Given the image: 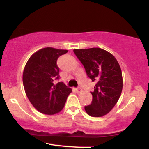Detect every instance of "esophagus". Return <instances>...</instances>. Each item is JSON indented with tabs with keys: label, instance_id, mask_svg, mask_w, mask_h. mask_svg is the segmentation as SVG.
Masks as SVG:
<instances>
[{
	"label": "esophagus",
	"instance_id": "esophagus-1",
	"mask_svg": "<svg viewBox=\"0 0 149 149\" xmlns=\"http://www.w3.org/2000/svg\"><path fill=\"white\" fill-rule=\"evenodd\" d=\"M76 92H78V93H80V92H82L81 88H80V87H78V88H76Z\"/></svg>",
	"mask_w": 149,
	"mask_h": 149
}]
</instances>
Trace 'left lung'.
<instances>
[{
  "label": "left lung",
  "mask_w": 149,
  "mask_h": 149,
  "mask_svg": "<svg viewBox=\"0 0 149 149\" xmlns=\"http://www.w3.org/2000/svg\"><path fill=\"white\" fill-rule=\"evenodd\" d=\"M87 75L96 85L91 104L85 110L92 117H101L114 107L120 97L123 76L120 65L111 53L99 47L73 49Z\"/></svg>",
  "instance_id": "left-lung-1"
}]
</instances>
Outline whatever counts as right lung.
Masks as SVG:
<instances>
[{
  "label": "right lung",
  "mask_w": 149,
  "mask_h": 149,
  "mask_svg": "<svg viewBox=\"0 0 149 149\" xmlns=\"http://www.w3.org/2000/svg\"><path fill=\"white\" fill-rule=\"evenodd\" d=\"M68 52L66 49L45 47L29 58L23 72L24 90L32 105L39 112L53 115L62 110L71 92L59 79L58 58Z\"/></svg>",
  "instance_id": "add662e5"
}]
</instances>
